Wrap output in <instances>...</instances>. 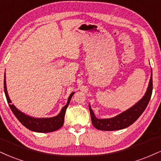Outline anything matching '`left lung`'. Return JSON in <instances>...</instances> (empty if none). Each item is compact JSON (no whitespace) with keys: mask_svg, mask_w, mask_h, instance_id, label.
<instances>
[{"mask_svg":"<svg viewBox=\"0 0 161 161\" xmlns=\"http://www.w3.org/2000/svg\"><path fill=\"white\" fill-rule=\"evenodd\" d=\"M152 89L153 84L152 71V75H151L150 81H149L148 88H147L146 94L142 99L137 102L134 106L130 108L129 109L126 110L122 113L119 114V115L113 118H111V119H99L96 118L94 112L92 109V107L89 105V110H90L92 125L97 130L107 131L118 130H121L129 127L130 125L134 123L139 119V116L142 115V112L145 111L147 106H148L149 100L151 99V97H152Z\"/></svg>","mask_w":161,"mask_h":161,"instance_id":"1","label":"left lung"}]
</instances>
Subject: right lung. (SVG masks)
Returning a JSON list of instances; mask_svg holds the SVG:
<instances>
[{
	"mask_svg": "<svg viewBox=\"0 0 161 161\" xmlns=\"http://www.w3.org/2000/svg\"><path fill=\"white\" fill-rule=\"evenodd\" d=\"M3 87H4V93L7 98V102H8L9 107L13 112L17 119L24 125L26 128L30 130L34 131L37 133H49L53 132V131L57 130L60 127H61L64 125V116L66 109L68 106L69 102H70L71 97L74 94V92L71 93L70 95L69 96L68 100H67V104L62 108L61 111L57 116L52 118H34L31 116L25 115L21 111L17 109L13 104L11 103V100L9 99L8 93L7 90V85H6V79L4 74V81H3Z\"/></svg>",
	"mask_w": 161,
	"mask_h": 161,
	"instance_id": "1",
	"label": "right lung"
}]
</instances>
